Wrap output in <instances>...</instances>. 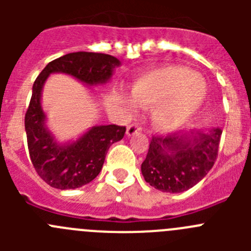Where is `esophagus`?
Returning a JSON list of instances; mask_svg holds the SVG:
<instances>
[{
	"mask_svg": "<svg viewBox=\"0 0 251 251\" xmlns=\"http://www.w3.org/2000/svg\"><path fill=\"white\" fill-rule=\"evenodd\" d=\"M142 128L139 127L138 124H130L129 127L127 128V132H126V134H127V137H133L134 134H137V133H141Z\"/></svg>",
	"mask_w": 251,
	"mask_h": 251,
	"instance_id": "obj_1",
	"label": "esophagus"
}]
</instances>
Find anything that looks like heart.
I'll list each match as a JSON object with an SVG mask.
<instances>
[{"label":"heart","mask_w":251,"mask_h":251,"mask_svg":"<svg viewBox=\"0 0 251 251\" xmlns=\"http://www.w3.org/2000/svg\"><path fill=\"white\" fill-rule=\"evenodd\" d=\"M205 81L190 68L168 65L153 69L139 75L133 84V97L127 101H136L143 106L156 105L152 112L154 127L171 132L192 118L206 98Z\"/></svg>","instance_id":"obj_1"}]
</instances>
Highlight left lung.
Masks as SVG:
<instances>
[{
	"label": "left lung",
	"instance_id": "8db88e82",
	"mask_svg": "<svg viewBox=\"0 0 251 251\" xmlns=\"http://www.w3.org/2000/svg\"><path fill=\"white\" fill-rule=\"evenodd\" d=\"M221 134L223 130L215 127L153 137L141 166L143 178L162 192L187 191L200 182L214 166Z\"/></svg>",
	"mask_w": 251,
	"mask_h": 251
}]
</instances>
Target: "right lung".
Segmentation results:
<instances>
[{
	"label": "right lung",
	"mask_w": 251,
	"mask_h": 251,
	"mask_svg": "<svg viewBox=\"0 0 251 251\" xmlns=\"http://www.w3.org/2000/svg\"><path fill=\"white\" fill-rule=\"evenodd\" d=\"M118 66L121 61L112 55L79 51L52 60L36 77L25 115V130L31 162L51 187L72 190L92 182L101 171L110 146L124 137L126 127L94 126L76 139L60 142L49 128L41 101L48 77L65 74L86 86L103 85Z\"/></svg>",
	"instance_id": "obj_1"
}]
</instances>
